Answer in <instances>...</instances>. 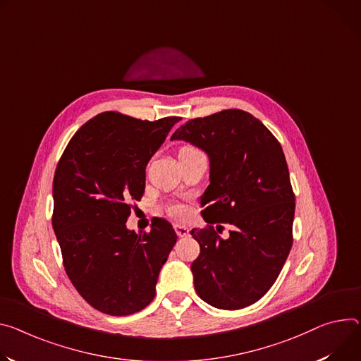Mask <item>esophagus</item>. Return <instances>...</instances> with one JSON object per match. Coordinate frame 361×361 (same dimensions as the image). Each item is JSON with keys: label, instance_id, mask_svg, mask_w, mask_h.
<instances>
[{"label": "esophagus", "instance_id": "esophagus-1", "mask_svg": "<svg viewBox=\"0 0 361 361\" xmlns=\"http://www.w3.org/2000/svg\"><path fill=\"white\" fill-rule=\"evenodd\" d=\"M174 228H176V233L178 238H185L188 236V227L183 226V224H174Z\"/></svg>", "mask_w": 361, "mask_h": 361}]
</instances>
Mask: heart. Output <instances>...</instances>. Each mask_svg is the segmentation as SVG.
I'll list each match as a JSON object with an SVG mask.
<instances>
[{"mask_svg": "<svg viewBox=\"0 0 361 361\" xmlns=\"http://www.w3.org/2000/svg\"><path fill=\"white\" fill-rule=\"evenodd\" d=\"M185 148H191V147H185ZM167 212H169L171 216H174V217H181V216L185 213L184 207L180 206V204H170V206L167 207Z\"/></svg>", "mask_w": 361, "mask_h": 361, "instance_id": "heart-1", "label": "heart"}]
</instances>
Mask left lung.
Segmentation results:
<instances>
[{
	"label": "left lung",
	"mask_w": 361,
	"mask_h": 361,
	"mask_svg": "<svg viewBox=\"0 0 361 361\" xmlns=\"http://www.w3.org/2000/svg\"><path fill=\"white\" fill-rule=\"evenodd\" d=\"M171 140L210 158V184L200 202L207 227L191 231L200 245L191 264L195 292L220 310L246 308L271 289L292 247L295 194L282 147L240 109L190 119ZM221 222L233 226L227 240L216 233Z\"/></svg>",
	"instance_id": "left-lung-1"
}]
</instances>
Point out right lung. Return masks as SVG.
<instances>
[{
  "mask_svg": "<svg viewBox=\"0 0 361 361\" xmlns=\"http://www.w3.org/2000/svg\"><path fill=\"white\" fill-rule=\"evenodd\" d=\"M180 116L142 121L102 112L82 125L63 151L53 180V228L63 267L82 298L123 317L155 297L159 271L177 242L170 221L128 231L145 190V167Z\"/></svg>",
  "mask_w": 361,
  "mask_h": 361,
  "instance_id": "1",
  "label": "right lung"
}]
</instances>
